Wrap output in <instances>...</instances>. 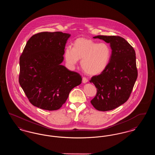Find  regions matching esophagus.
I'll use <instances>...</instances> for the list:
<instances>
[{
	"label": "esophagus",
	"instance_id": "1",
	"mask_svg": "<svg viewBox=\"0 0 155 155\" xmlns=\"http://www.w3.org/2000/svg\"><path fill=\"white\" fill-rule=\"evenodd\" d=\"M88 81V80L86 77H83L82 78V82L83 83H84V84L87 83Z\"/></svg>",
	"mask_w": 155,
	"mask_h": 155
}]
</instances>
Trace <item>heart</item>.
I'll use <instances>...</instances> for the list:
<instances>
[{
	"mask_svg": "<svg viewBox=\"0 0 155 155\" xmlns=\"http://www.w3.org/2000/svg\"><path fill=\"white\" fill-rule=\"evenodd\" d=\"M110 46L106 43H97L85 38L75 40L72 49L67 48L64 58L67 64L74 66L81 60L82 70L89 75L101 74L106 69L111 56Z\"/></svg>",
	"mask_w": 155,
	"mask_h": 155,
	"instance_id": "b5f03b06",
	"label": "heart"
}]
</instances>
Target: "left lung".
<instances>
[{"label":"left lung","instance_id":"1","mask_svg":"<svg viewBox=\"0 0 155 155\" xmlns=\"http://www.w3.org/2000/svg\"><path fill=\"white\" fill-rule=\"evenodd\" d=\"M94 38L110 44L112 51L106 69L89 81L97 88L91 103L97 110H111L127 102L133 91L138 77L135 52L122 37L97 35Z\"/></svg>","mask_w":155,"mask_h":155}]
</instances>
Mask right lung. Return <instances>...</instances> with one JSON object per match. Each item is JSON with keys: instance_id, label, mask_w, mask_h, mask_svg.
Here are the masks:
<instances>
[{"instance_id": "obj_1", "label": "right lung", "mask_w": 155, "mask_h": 155, "mask_svg": "<svg viewBox=\"0 0 155 155\" xmlns=\"http://www.w3.org/2000/svg\"><path fill=\"white\" fill-rule=\"evenodd\" d=\"M70 35L61 32H42L27 42L20 58L19 83L34 106L58 110L71 89L81 84L80 74L61 64Z\"/></svg>"}]
</instances>
